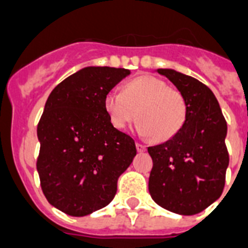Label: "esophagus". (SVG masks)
I'll list each match as a JSON object with an SVG mask.
<instances>
[{"label": "esophagus", "instance_id": "34e87169", "mask_svg": "<svg viewBox=\"0 0 248 248\" xmlns=\"http://www.w3.org/2000/svg\"><path fill=\"white\" fill-rule=\"evenodd\" d=\"M136 147L138 152H144V151H146V146H143V144H140V143L138 142L136 143Z\"/></svg>", "mask_w": 248, "mask_h": 248}]
</instances>
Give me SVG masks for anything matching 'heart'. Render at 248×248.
<instances>
[{
    "instance_id": "b5f03b06",
    "label": "heart",
    "mask_w": 248,
    "mask_h": 248,
    "mask_svg": "<svg viewBox=\"0 0 248 248\" xmlns=\"http://www.w3.org/2000/svg\"><path fill=\"white\" fill-rule=\"evenodd\" d=\"M104 106L116 129L122 130L138 119L139 134L149 136L155 142L172 138L186 119V102L181 92L151 75L126 82L123 92H108Z\"/></svg>"
}]
</instances>
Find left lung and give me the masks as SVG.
Segmentation results:
<instances>
[{"label": "left lung", "instance_id": "1", "mask_svg": "<svg viewBox=\"0 0 248 248\" xmlns=\"http://www.w3.org/2000/svg\"><path fill=\"white\" fill-rule=\"evenodd\" d=\"M181 92L186 119L175 136L148 147L153 167L148 190L165 209L193 216L219 199L230 156L226 147L227 123L209 87L175 69L159 68Z\"/></svg>", "mask_w": 248, "mask_h": 248}]
</instances>
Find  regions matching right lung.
<instances>
[{"mask_svg": "<svg viewBox=\"0 0 248 248\" xmlns=\"http://www.w3.org/2000/svg\"><path fill=\"white\" fill-rule=\"evenodd\" d=\"M128 75L125 68L85 67L46 100L38 124L36 170L49 204L68 216H89L108 205L137 155L132 137L114 128L104 106L106 93Z\"/></svg>", "mask_w": 248, "mask_h": 248, "instance_id": "1", "label": "right lung"}]
</instances>
